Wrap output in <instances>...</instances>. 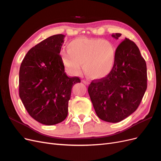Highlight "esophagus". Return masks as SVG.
I'll return each mask as SVG.
<instances>
[{
	"mask_svg": "<svg viewBox=\"0 0 161 161\" xmlns=\"http://www.w3.org/2000/svg\"><path fill=\"white\" fill-rule=\"evenodd\" d=\"M82 82H83L84 84H85L86 85H89V82H88L86 80H82Z\"/></svg>",
	"mask_w": 161,
	"mask_h": 161,
	"instance_id": "esophagus-1",
	"label": "esophagus"
}]
</instances>
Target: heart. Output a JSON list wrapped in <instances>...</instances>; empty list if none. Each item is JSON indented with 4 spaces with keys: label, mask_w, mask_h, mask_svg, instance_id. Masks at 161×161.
<instances>
[{
    "label": "heart",
    "mask_w": 161,
    "mask_h": 161,
    "mask_svg": "<svg viewBox=\"0 0 161 161\" xmlns=\"http://www.w3.org/2000/svg\"><path fill=\"white\" fill-rule=\"evenodd\" d=\"M62 64L72 75L81 72L91 79H101L113 70L116 50L111 42L101 38L79 37L67 45V52H62Z\"/></svg>",
    "instance_id": "1"
}]
</instances>
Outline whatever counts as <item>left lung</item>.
<instances>
[{
  "label": "left lung",
  "instance_id": "obj_1",
  "mask_svg": "<svg viewBox=\"0 0 161 161\" xmlns=\"http://www.w3.org/2000/svg\"><path fill=\"white\" fill-rule=\"evenodd\" d=\"M121 36L111 35L116 40ZM147 88V64L136 43L125 38L116 49L113 70L106 77L92 80L88 92L97 116L117 123L137 109Z\"/></svg>",
  "mask_w": 161,
  "mask_h": 161
}]
</instances>
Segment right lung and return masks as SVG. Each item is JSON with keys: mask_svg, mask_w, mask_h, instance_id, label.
Returning <instances> with one entry per match:
<instances>
[{"mask_svg": "<svg viewBox=\"0 0 161 161\" xmlns=\"http://www.w3.org/2000/svg\"><path fill=\"white\" fill-rule=\"evenodd\" d=\"M64 35L47 37L33 47L19 70V97L31 117L47 125L64 121L72 88L79 77H69L60 55Z\"/></svg>", "mask_w": 161, "mask_h": 161, "instance_id": "1", "label": "right lung"}]
</instances>
